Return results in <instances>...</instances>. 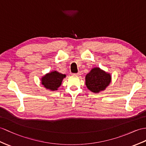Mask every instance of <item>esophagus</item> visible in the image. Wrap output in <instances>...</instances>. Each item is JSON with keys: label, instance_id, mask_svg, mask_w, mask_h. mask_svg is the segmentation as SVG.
I'll list each match as a JSON object with an SVG mask.
<instances>
[{"label": "esophagus", "instance_id": "1", "mask_svg": "<svg viewBox=\"0 0 146 146\" xmlns=\"http://www.w3.org/2000/svg\"><path fill=\"white\" fill-rule=\"evenodd\" d=\"M80 75V73L78 72L77 74H73V76H79Z\"/></svg>", "mask_w": 146, "mask_h": 146}]
</instances>
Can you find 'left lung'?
I'll use <instances>...</instances> for the list:
<instances>
[{
	"mask_svg": "<svg viewBox=\"0 0 146 146\" xmlns=\"http://www.w3.org/2000/svg\"><path fill=\"white\" fill-rule=\"evenodd\" d=\"M85 85L90 91L98 94L105 90L111 82V76L100 67H94L85 76Z\"/></svg>",
	"mask_w": 146,
	"mask_h": 146,
	"instance_id": "obj_1",
	"label": "left lung"
}]
</instances>
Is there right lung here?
Wrapping results in <instances>:
<instances>
[{"mask_svg": "<svg viewBox=\"0 0 146 146\" xmlns=\"http://www.w3.org/2000/svg\"><path fill=\"white\" fill-rule=\"evenodd\" d=\"M66 77V74H62L56 70H52L41 77V83L47 90H57L61 86L63 79Z\"/></svg>", "mask_w": 146, "mask_h": 146, "instance_id": "obj_1", "label": "right lung"}]
</instances>
